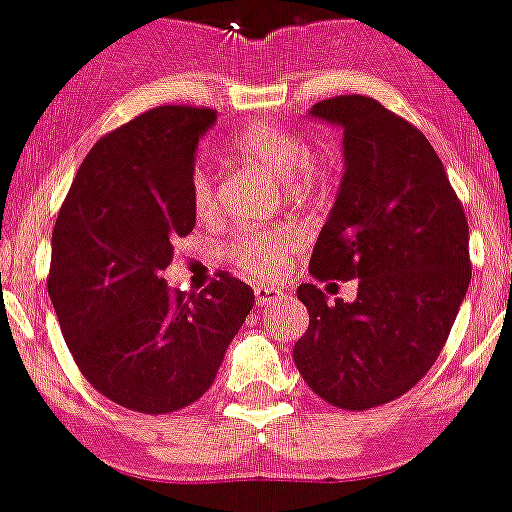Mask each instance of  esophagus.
Listing matches in <instances>:
<instances>
[{"label":"esophagus","instance_id":"34e87169","mask_svg":"<svg viewBox=\"0 0 512 512\" xmlns=\"http://www.w3.org/2000/svg\"><path fill=\"white\" fill-rule=\"evenodd\" d=\"M283 298V293H280V290H275V288H255V303H257V308H270V305H275L278 303V300Z\"/></svg>","mask_w":512,"mask_h":512}]
</instances>
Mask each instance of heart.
I'll use <instances>...</instances> for the list:
<instances>
[{
  "label": "heart",
  "mask_w": 512,
  "mask_h": 512,
  "mask_svg": "<svg viewBox=\"0 0 512 512\" xmlns=\"http://www.w3.org/2000/svg\"><path fill=\"white\" fill-rule=\"evenodd\" d=\"M234 154L250 164L260 166L267 174L275 176L293 197H300L313 186L318 176V166L310 159L308 146L298 133L288 128L265 126L257 123L245 133L234 138ZM191 202L197 214H209L214 209V186L212 176L204 169L194 171L191 179ZM298 240L290 232H260V234H242L232 242L234 262H240L247 272L257 278H275L283 270V262L293 255Z\"/></svg>",
  "instance_id": "b5f03b06"
}]
</instances>
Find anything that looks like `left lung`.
<instances>
[{
	"label": "left lung",
	"mask_w": 512,
	"mask_h": 512,
	"mask_svg": "<svg viewBox=\"0 0 512 512\" xmlns=\"http://www.w3.org/2000/svg\"><path fill=\"white\" fill-rule=\"evenodd\" d=\"M308 116L343 131V179L310 272L358 280V293L328 303L300 285L310 323L293 361L333 407L364 412L437 361L470 285V227L432 143L379 100L341 95Z\"/></svg>",
	"instance_id": "obj_1"
}]
</instances>
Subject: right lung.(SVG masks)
<instances>
[{
	"label": "right lung",
	"mask_w": 512,
	"mask_h": 512,
	"mask_svg": "<svg viewBox=\"0 0 512 512\" xmlns=\"http://www.w3.org/2000/svg\"><path fill=\"white\" fill-rule=\"evenodd\" d=\"M217 113L161 105L100 138L75 174L52 229L47 293L85 379L141 414L189 407L212 386L255 305L222 275L171 295L161 272L197 224L191 179Z\"/></svg>",
	"instance_id": "right-lung-1"
}]
</instances>
